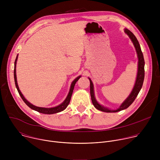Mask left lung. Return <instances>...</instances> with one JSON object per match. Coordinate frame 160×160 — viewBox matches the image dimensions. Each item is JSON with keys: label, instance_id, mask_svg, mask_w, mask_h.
<instances>
[{"label": "left lung", "instance_id": "1", "mask_svg": "<svg viewBox=\"0 0 160 160\" xmlns=\"http://www.w3.org/2000/svg\"><path fill=\"white\" fill-rule=\"evenodd\" d=\"M125 32L129 36L130 38L132 41V42L134 45V47L136 49L137 54H138V59H139L138 72V75H137L135 83L133 88L132 91V92L130 93V94L129 95L128 98L122 104V105L120 106V108L117 110H111V109H109L100 105L97 102V101L96 100L95 97H94L93 83H92V81H91V80L88 78V79L90 80V96H91V99H92V104L96 109H98L101 111L107 112H118V111H122V110H123V109L127 108L134 101V100L135 99L136 97L138 96L139 92H140V90L142 87V84H143L144 79V64H145L143 54L142 52L139 43L138 39H137L136 37H135V35L128 29H125Z\"/></svg>", "mask_w": 160, "mask_h": 160}]
</instances>
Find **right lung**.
I'll list each match as a JSON object with an SVG mask.
<instances>
[{
    "instance_id": "add662e5",
    "label": "right lung",
    "mask_w": 160,
    "mask_h": 160,
    "mask_svg": "<svg viewBox=\"0 0 160 160\" xmlns=\"http://www.w3.org/2000/svg\"><path fill=\"white\" fill-rule=\"evenodd\" d=\"M17 59H18V56H16V60L14 61V82H15V85H16V88L18 91V93L20 95L21 99H22V101H23L25 104L28 106L30 107L31 109L35 110V111H37L39 112H41V113H43V114H49V115H51V114H54V113H57V112H61L62 111H63L64 109H65L66 108V107L68 106V104H69L70 102V100H71V98H72V93H73V89H74V87H75V85L76 83V82L78 80V79L81 77L80 76L78 77L76 79H75L73 80V82L72 83V85H71V87H70V92H69V94H68L67 98H66V99L64 100V101L60 105L56 106V107H54V108H40V107H37V106H35L33 104H32L31 103H30L25 98L24 96H22V94H21V91L19 90V87H18V83H17V80H16V61H17Z\"/></svg>"
}]
</instances>
